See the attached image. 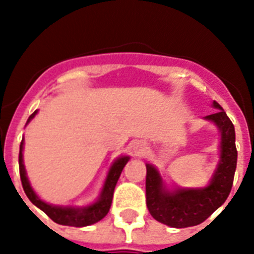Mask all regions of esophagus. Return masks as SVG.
Here are the masks:
<instances>
[{
	"instance_id": "obj_1",
	"label": "esophagus",
	"mask_w": 254,
	"mask_h": 254,
	"mask_svg": "<svg viewBox=\"0 0 254 254\" xmlns=\"http://www.w3.org/2000/svg\"><path fill=\"white\" fill-rule=\"evenodd\" d=\"M131 150H133L135 155H141L146 150V145L142 141H134V142L131 143Z\"/></svg>"
}]
</instances>
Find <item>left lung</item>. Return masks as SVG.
Segmentation results:
<instances>
[{"mask_svg": "<svg viewBox=\"0 0 254 254\" xmlns=\"http://www.w3.org/2000/svg\"><path fill=\"white\" fill-rule=\"evenodd\" d=\"M219 111L205 116L220 130V161L208 186L201 189H166L159 171L146 165V205L155 220L173 228H187L203 223L227 200L236 171L237 150L235 127L224 109L213 101Z\"/></svg>", "mask_w": 254, "mask_h": 254, "instance_id": "left-lung-1", "label": "left lung"}]
</instances>
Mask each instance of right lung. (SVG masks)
Instances as JSON below:
<instances>
[{
    "mask_svg": "<svg viewBox=\"0 0 254 254\" xmlns=\"http://www.w3.org/2000/svg\"><path fill=\"white\" fill-rule=\"evenodd\" d=\"M37 113L38 111L34 112L27 120V123H30V120L34 119V116ZM22 151H23V139H22L21 146H19V175H21L22 187L25 190V193L27 195L30 201L34 205H37L38 208L42 209L51 220H54L58 224L69 225V227H87V225L95 224V223L101 220L103 217L107 216V213L109 212V208H111L113 191H115V187L117 185V181L121 175V171L129 161V157L124 155L113 162V165L108 171L107 179L104 182L101 193L95 203H92L87 207H81V208H79V207H62V205H53L43 201L31 189L29 179L26 177Z\"/></svg>",
    "mask_w": 254,
    "mask_h": 254,
    "instance_id": "1",
    "label": "right lung"
}]
</instances>
